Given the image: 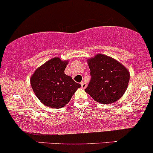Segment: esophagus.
<instances>
[{"label": "esophagus", "instance_id": "esophagus-1", "mask_svg": "<svg viewBox=\"0 0 153 153\" xmlns=\"http://www.w3.org/2000/svg\"><path fill=\"white\" fill-rule=\"evenodd\" d=\"M81 85H82V89H85L86 87H87V84L85 83V82H81Z\"/></svg>", "mask_w": 153, "mask_h": 153}]
</instances>
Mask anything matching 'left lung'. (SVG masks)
Masks as SVG:
<instances>
[{
  "mask_svg": "<svg viewBox=\"0 0 153 153\" xmlns=\"http://www.w3.org/2000/svg\"><path fill=\"white\" fill-rule=\"evenodd\" d=\"M91 80L85 92L102 104L116 102L127 89L130 79L128 70L112 57L97 54L87 59Z\"/></svg>",
  "mask_w": 153,
  "mask_h": 153,
  "instance_id": "8db88e82",
  "label": "left lung"
}]
</instances>
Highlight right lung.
Here are the masks:
<instances>
[{
	"instance_id": "add662e5",
	"label": "right lung",
	"mask_w": 153,
	"mask_h": 153,
	"mask_svg": "<svg viewBox=\"0 0 153 153\" xmlns=\"http://www.w3.org/2000/svg\"><path fill=\"white\" fill-rule=\"evenodd\" d=\"M68 61L55 57L40 66L30 78L35 95L42 104L51 108H61L81 87L64 73Z\"/></svg>"
}]
</instances>
